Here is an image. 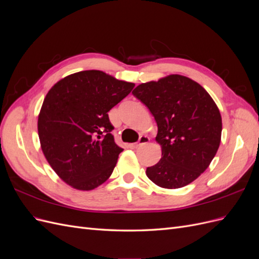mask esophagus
<instances>
[{
	"instance_id": "34e87169",
	"label": "esophagus",
	"mask_w": 259,
	"mask_h": 259,
	"mask_svg": "<svg viewBox=\"0 0 259 259\" xmlns=\"http://www.w3.org/2000/svg\"><path fill=\"white\" fill-rule=\"evenodd\" d=\"M149 140H150V138H149L148 136H140V137H139V140H138V143L135 144L134 146H135V147H139V146H142V145H145V144L149 143Z\"/></svg>"
}]
</instances>
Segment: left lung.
<instances>
[{
  "label": "left lung",
  "mask_w": 259,
  "mask_h": 259,
  "mask_svg": "<svg viewBox=\"0 0 259 259\" xmlns=\"http://www.w3.org/2000/svg\"><path fill=\"white\" fill-rule=\"evenodd\" d=\"M133 95L158 125L162 158L146 174L156 186L177 189L192 183L214 159L222 139V115L215 101L189 77L169 74L139 84Z\"/></svg>",
  "instance_id": "obj_1"
}]
</instances>
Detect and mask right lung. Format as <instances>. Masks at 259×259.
<instances>
[{
    "instance_id": "add662e5",
    "label": "right lung",
    "mask_w": 259,
    "mask_h": 259,
    "mask_svg": "<svg viewBox=\"0 0 259 259\" xmlns=\"http://www.w3.org/2000/svg\"><path fill=\"white\" fill-rule=\"evenodd\" d=\"M135 84L99 70L70 74L46 94L37 119L44 156L61 180L93 190L111 176L119 154L108 112Z\"/></svg>"
}]
</instances>
